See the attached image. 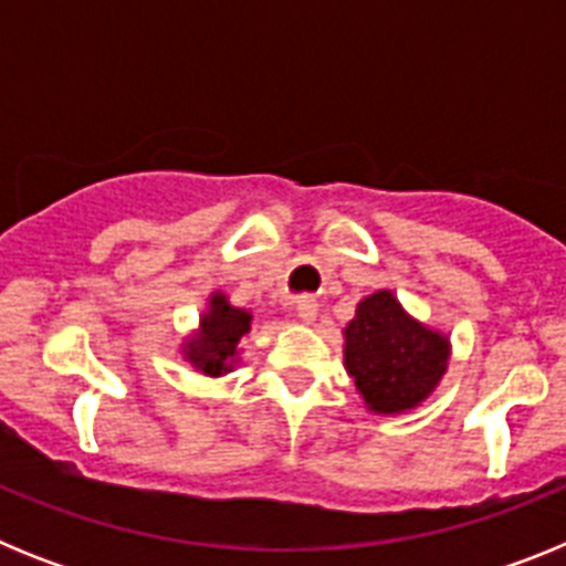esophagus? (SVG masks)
Returning a JSON list of instances; mask_svg holds the SVG:
<instances>
[{
  "instance_id": "1",
  "label": "esophagus",
  "mask_w": 566,
  "mask_h": 566,
  "mask_svg": "<svg viewBox=\"0 0 566 566\" xmlns=\"http://www.w3.org/2000/svg\"><path fill=\"white\" fill-rule=\"evenodd\" d=\"M317 312H319V306H317V300H314V297H300L297 300V317L303 319V323H314V319H317Z\"/></svg>"
}]
</instances>
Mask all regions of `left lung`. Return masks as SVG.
I'll return each mask as SVG.
<instances>
[{
	"label": "left lung",
	"mask_w": 566,
	"mask_h": 566,
	"mask_svg": "<svg viewBox=\"0 0 566 566\" xmlns=\"http://www.w3.org/2000/svg\"><path fill=\"white\" fill-rule=\"evenodd\" d=\"M451 337L413 317L391 289L357 303L343 328V363L365 408L377 417L417 411L442 382Z\"/></svg>",
	"instance_id": "8db88e82"
}]
</instances>
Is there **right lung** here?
<instances>
[{
    "label": "right lung",
    "instance_id": "obj_1",
    "mask_svg": "<svg viewBox=\"0 0 566 566\" xmlns=\"http://www.w3.org/2000/svg\"><path fill=\"white\" fill-rule=\"evenodd\" d=\"M252 332V312L229 303L227 292H209L198 326L181 339V357L203 377H227L240 365V339Z\"/></svg>",
    "mask_w": 566,
    "mask_h": 566
}]
</instances>
